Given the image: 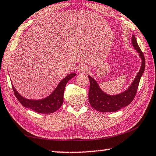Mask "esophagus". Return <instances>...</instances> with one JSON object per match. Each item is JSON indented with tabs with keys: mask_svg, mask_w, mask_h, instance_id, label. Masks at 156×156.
Instances as JSON below:
<instances>
[{
	"mask_svg": "<svg viewBox=\"0 0 156 156\" xmlns=\"http://www.w3.org/2000/svg\"><path fill=\"white\" fill-rule=\"evenodd\" d=\"M78 72L80 73H87L89 72V68L87 67L86 66H80V67L78 69Z\"/></svg>",
	"mask_w": 156,
	"mask_h": 156,
	"instance_id": "esophagus-1",
	"label": "esophagus"
}]
</instances>
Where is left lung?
Instances as JSON below:
<instances>
[{
    "mask_svg": "<svg viewBox=\"0 0 156 156\" xmlns=\"http://www.w3.org/2000/svg\"><path fill=\"white\" fill-rule=\"evenodd\" d=\"M132 44L135 49L139 53V56L142 59V65L133 83L126 91L115 96L108 95L101 90L97 82L94 78L88 76L90 82L89 91V103L94 109L100 112H117L130 104L136 96L140 80L144 72L145 58L134 35L132 36Z\"/></svg>",
    "mask_w": 156,
    "mask_h": 156,
    "instance_id": "left-lung-1",
    "label": "left lung"
}]
</instances>
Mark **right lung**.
<instances>
[{
	"mask_svg": "<svg viewBox=\"0 0 156 156\" xmlns=\"http://www.w3.org/2000/svg\"><path fill=\"white\" fill-rule=\"evenodd\" d=\"M76 73H70L62 79L60 83L52 92V94L45 98L41 100H30L26 99L20 96L19 93L16 90L12 84V89L15 96L16 97L20 103L26 108H29L34 112L39 113H51L57 111L62 106L63 103V95H64L65 88L67 82L74 77Z\"/></svg>",
	"mask_w": 156,
	"mask_h": 156,
	"instance_id": "add662e5",
	"label": "right lung"
}]
</instances>
